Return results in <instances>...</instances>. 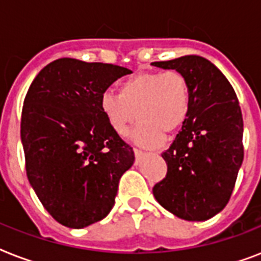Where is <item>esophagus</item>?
<instances>
[{"label":"esophagus","mask_w":261,"mask_h":261,"mask_svg":"<svg viewBox=\"0 0 261 261\" xmlns=\"http://www.w3.org/2000/svg\"><path fill=\"white\" fill-rule=\"evenodd\" d=\"M134 154H135V157H137V161H139V160L142 159L143 155L146 154V153L142 150H139V149H134Z\"/></svg>","instance_id":"34e87169"}]
</instances>
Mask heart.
Segmentation results:
<instances>
[{"label":"heart","mask_w":261,"mask_h":261,"mask_svg":"<svg viewBox=\"0 0 261 261\" xmlns=\"http://www.w3.org/2000/svg\"><path fill=\"white\" fill-rule=\"evenodd\" d=\"M118 92L102 93L100 110L118 135L126 134L138 118L133 138L143 146H157L164 134L180 130L190 115L192 89L178 70L138 73L123 80Z\"/></svg>","instance_id":"1"}]
</instances>
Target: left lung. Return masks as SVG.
<instances>
[{
    "mask_svg": "<svg viewBox=\"0 0 261 261\" xmlns=\"http://www.w3.org/2000/svg\"><path fill=\"white\" fill-rule=\"evenodd\" d=\"M153 65L184 73L192 89L190 115L161 154L168 172L153 187V195L178 218L206 221L225 208L243 164L239 98L226 77L206 58L186 55Z\"/></svg>",
    "mask_w": 261,
    "mask_h": 261,
    "instance_id": "obj_1",
    "label": "left lung"
}]
</instances>
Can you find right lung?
Listing matches in <instances>:
<instances>
[{"label": "right lung", "mask_w": 261, "mask_h": 261, "mask_svg": "<svg viewBox=\"0 0 261 261\" xmlns=\"http://www.w3.org/2000/svg\"><path fill=\"white\" fill-rule=\"evenodd\" d=\"M111 63L61 58L39 71L24 98L25 171L39 200L63 226L106 218L134 150L107 123L100 97L130 74Z\"/></svg>", "instance_id": "add662e5"}]
</instances>
